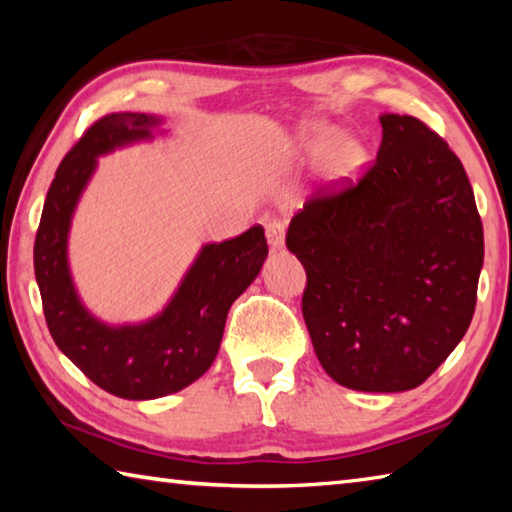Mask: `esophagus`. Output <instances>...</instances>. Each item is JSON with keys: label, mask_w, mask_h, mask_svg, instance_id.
I'll return each instance as SVG.
<instances>
[{"label": "esophagus", "mask_w": 512, "mask_h": 512, "mask_svg": "<svg viewBox=\"0 0 512 512\" xmlns=\"http://www.w3.org/2000/svg\"><path fill=\"white\" fill-rule=\"evenodd\" d=\"M284 235H287V225H284V221L273 219L266 223V241L271 250H280L284 246Z\"/></svg>", "instance_id": "esophagus-1"}]
</instances>
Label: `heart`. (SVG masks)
<instances>
[{"label": "heart", "instance_id": "1", "mask_svg": "<svg viewBox=\"0 0 512 512\" xmlns=\"http://www.w3.org/2000/svg\"><path fill=\"white\" fill-rule=\"evenodd\" d=\"M300 146L309 160L332 158L334 169L348 176L359 167L363 153L352 140H345L339 128L311 126L300 137Z\"/></svg>", "mask_w": 512, "mask_h": 512}]
</instances>
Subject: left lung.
I'll return each instance as SVG.
<instances>
[{
	"instance_id": "8db88e82",
	"label": "left lung",
	"mask_w": 512,
	"mask_h": 512,
	"mask_svg": "<svg viewBox=\"0 0 512 512\" xmlns=\"http://www.w3.org/2000/svg\"><path fill=\"white\" fill-rule=\"evenodd\" d=\"M357 185L309 201L287 248L320 366L363 393L420 386L470 327L483 225L461 160L420 119L386 115Z\"/></svg>"
}]
</instances>
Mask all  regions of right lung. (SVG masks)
Returning a JSON list of instances; mask_svg holds the SVG:
<instances>
[{"mask_svg":"<svg viewBox=\"0 0 512 512\" xmlns=\"http://www.w3.org/2000/svg\"><path fill=\"white\" fill-rule=\"evenodd\" d=\"M162 117L115 112L88 128L47 192L33 246V266L51 339L85 377L124 400H155L205 375L219 352L225 318L262 271L268 255L262 225L221 244H205L160 314L144 323L108 325L83 305L67 259L72 216L97 158L153 140Z\"/></svg>","mask_w":512,"mask_h":512,"instance_id":"1","label":"right lung"}]
</instances>
